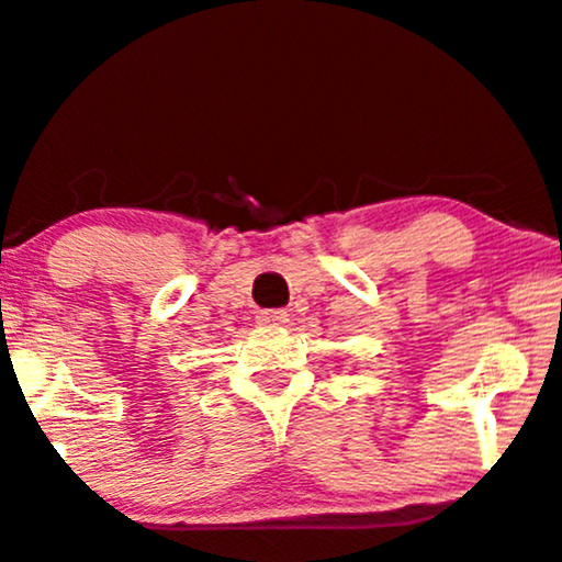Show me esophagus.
<instances>
[{"mask_svg":"<svg viewBox=\"0 0 562 562\" xmlns=\"http://www.w3.org/2000/svg\"><path fill=\"white\" fill-rule=\"evenodd\" d=\"M256 322H259V324H285L288 322V311H282V308L259 311V314H256Z\"/></svg>","mask_w":562,"mask_h":562,"instance_id":"1","label":"esophagus"}]
</instances>
